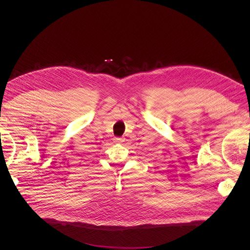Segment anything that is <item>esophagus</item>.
Listing matches in <instances>:
<instances>
[{
  "instance_id": "1",
  "label": "esophagus",
  "mask_w": 250,
  "mask_h": 250,
  "mask_svg": "<svg viewBox=\"0 0 250 250\" xmlns=\"http://www.w3.org/2000/svg\"><path fill=\"white\" fill-rule=\"evenodd\" d=\"M114 142L115 143H122V142H124V139L123 138H115Z\"/></svg>"
}]
</instances>
